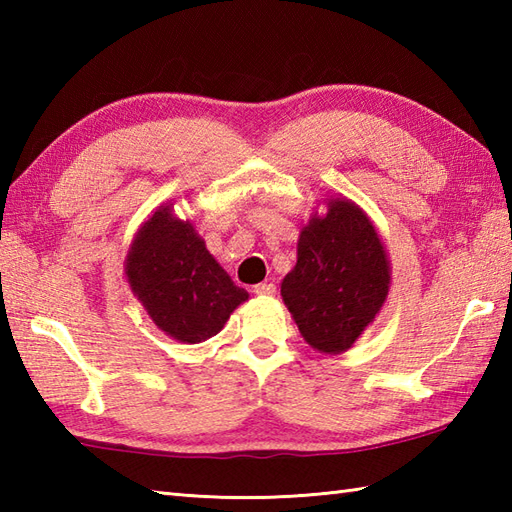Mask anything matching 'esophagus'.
Here are the masks:
<instances>
[{
	"mask_svg": "<svg viewBox=\"0 0 512 512\" xmlns=\"http://www.w3.org/2000/svg\"><path fill=\"white\" fill-rule=\"evenodd\" d=\"M253 292H255L257 297H273L275 292H277V288H275V284H270V281H264V284L253 286Z\"/></svg>",
	"mask_w": 512,
	"mask_h": 512,
	"instance_id": "obj_1",
	"label": "esophagus"
}]
</instances>
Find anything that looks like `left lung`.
<instances>
[{
	"label": "left lung",
	"mask_w": 512,
	"mask_h": 512,
	"mask_svg": "<svg viewBox=\"0 0 512 512\" xmlns=\"http://www.w3.org/2000/svg\"><path fill=\"white\" fill-rule=\"evenodd\" d=\"M325 213L301 226L297 264L281 281V297L297 328L321 354L350 350L383 310L391 264L383 237L356 202L330 195Z\"/></svg>",
	"instance_id": "1"
}]
</instances>
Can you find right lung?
Masks as SVG:
<instances>
[{
	"mask_svg": "<svg viewBox=\"0 0 512 512\" xmlns=\"http://www.w3.org/2000/svg\"><path fill=\"white\" fill-rule=\"evenodd\" d=\"M125 279L158 330L178 343H202L220 332L248 292L233 284L191 220L160 204L129 244Z\"/></svg>",
	"mask_w": 512,
	"mask_h": 512,
	"instance_id": "obj_1",
	"label": "right lung"
}]
</instances>
